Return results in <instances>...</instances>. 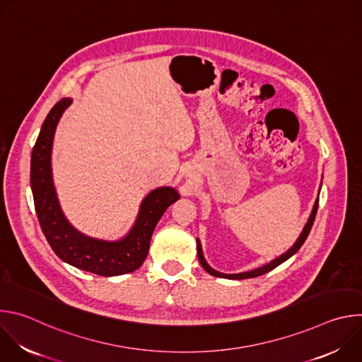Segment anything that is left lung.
<instances>
[{"instance_id":"left-lung-1","label":"left lung","mask_w":362,"mask_h":362,"mask_svg":"<svg viewBox=\"0 0 362 362\" xmlns=\"http://www.w3.org/2000/svg\"><path fill=\"white\" fill-rule=\"evenodd\" d=\"M318 202H320V199H317V202H315V204H314L313 214H311V216H309L308 223L305 225V228H303V230H302L300 236L298 238V240L295 242V245H293L288 252H285L284 255H281L279 257H276V259H274L272 262H269L268 265H264V267H261V268L253 269V271H249V272H242V274H233V275L221 274V272H218V271L212 269L208 264H206L204 257H203V252H202V245H200L199 239H196V242H197V257H199V262H200V265L203 267V269H204L206 272H209L211 275L218 276V278H226V279H247V278H256V276H261V275H264V274H267V272H269V271L275 269L278 265H281L282 262H285L286 259H289V257H291L292 255H295V253L299 250V247L303 245V242L306 240V238H308L309 232H311V228H313V225H314V221H315L317 212H318Z\"/></svg>"}]
</instances>
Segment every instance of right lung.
Masks as SVG:
<instances>
[{
  "label": "right lung",
  "mask_w": 362,
  "mask_h": 362,
  "mask_svg": "<svg viewBox=\"0 0 362 362\" xmlns=\"http://www.w3.org/2000/svg\"><path fill=\"white\" fill-rule=\"evenodd\" d=\"M71 98H62L47 115L31 153V190L41 230L51 249L64 262L101 276L130 274L144 262L150 239L159 219L180 196L172 187L150 192L141 202L137 221L129 235L117 242L80 233L64 218L51 176V147L54 132Z\"/></svg>",
  "instance_id": "1"
}]
</instances>
